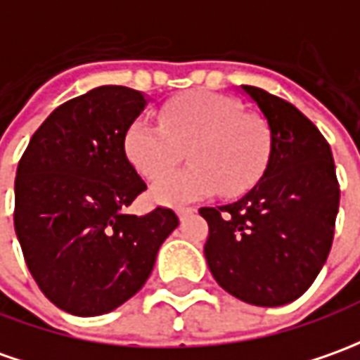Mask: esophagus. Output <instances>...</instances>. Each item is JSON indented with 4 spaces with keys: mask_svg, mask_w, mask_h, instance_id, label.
I'll return each instance as SVG.
<instances>
[{
    "mask_svg": "<svg viewBox=\"0 0 360 360\" xmlns=\"http://www.w3.org/2000/svg\"><path fill=\"white\" fill-rule=\"evenodd\" d=\"M193 212H195V209H193V207H179V209H177V217H179L181 221H183V219L191 217Z\"/></svg>",
    "mask_w": 360,
    "mask_h": 360,
    "instance_id": "obj_1",
    "label": "esophagus"
}]
</instances>
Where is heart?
I'll return each instance as SVG.
<instances>
[{"label":"heart","mask_w":360,"mask_h":360,"mask_svg":"<svg viewBox=\"0 0 360 360\" xmlns=\"http://www.w3.org/2000/svg\"><path fill=\"white\" fill-rule=\"evenodd\" d=\"M190 151L187 170L168 174ZM124 151L134 169L146 179L161 178L151 199L161 205H183L207 199L222 189L236 197L252 189L268 167L272 136L266 122L242 112L236 100L209 90H189L161 108V126L138 118L124 136Z\"/></svg>","instance_id":"b5f03b06"}]
</instances>
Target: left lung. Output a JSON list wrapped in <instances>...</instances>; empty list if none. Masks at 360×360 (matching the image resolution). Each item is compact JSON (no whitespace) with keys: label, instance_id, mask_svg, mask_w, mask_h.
<instances>
[{"label":"left lung","instance_id":"left-lung-1","mask_svg":"<svg viewBox=\"0 0 360 360\" xmlns=\"http://www.w3.org/2000/svg\"><path fill=\"white\" fill-rule=\"evenodd\" d=\"M272 136L260 181L242 199L202 207L205 258L224 292L278 307L302 295L333 242L339 187L331 148L300 110L262 88L242 86Z\"/></svg>","mask_w":360,"mask_h":360}]
</instances>
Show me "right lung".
<instances>
[{
    "label": "right lung",
    "instance_id": "1",
    "mask_svg": "<svg viewBox=\"0 0 360 360\" xmlns=\"http://www.w3.org/2000/svg\"><path fill=\"white\" fill-rule=\"evenodd\" d=\"M148 102L126 86L72 98L41 124L19 161L17 238L37 285L67 314L94 317L128 302L179 224L171 209L124 212L148 189L124 151L126 129Z\"/></svg>",
    "mask_w": 360,
    "mask_h": 360
}]
</instances>
